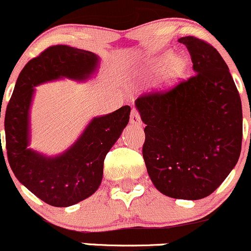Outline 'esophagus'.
<instances>
[{"label":"esophagus","instance_id":"1","mask_svg":"<svg viewBox=\"0 0 251 251\" xmlns=\"http://www.w3.org/2000/svg\"><path fill=\"white\" fill-rule=\"evenodd\" d=\"M130 123L132 124V125H142V120H141V117H139L138 112H137L136 109H132V112H131V117H130Z\"/></svg>","mask_w":251,"mask_h":251}]
</instances>
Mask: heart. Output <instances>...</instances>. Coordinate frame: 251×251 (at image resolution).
<instances>
[{
    "label": "heart",
    "instance_id": "1",
    "mask_svg": "<svg viewBox=\"0 0 251 251\" xmlns=\"http://www.w3.org/2000/svg\"><path fill=\"white\" fill-rule=\"evenodd\" d=\"M176 62L178 61H176V56L167 52V54L155 57V59H150L149 61L142 65L137 70L136 75L138 77V79H142V80H149V79L156 77L161 72L167 70L168 67H172Z\"/></svg>",
    "mask_w": 251,
    "mask_h": 251
}]
</instances>
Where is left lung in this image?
I'll return each instance as SVG.
<instances>
[{
  "instance_id": "8db88e82",
  "label": "left lung",
  "mask_w": 251,
  "mask_h": 251,
  "mask_svg": "<svg viewBox=\"0 0 251 251\" xmlns=\"http://www.w3.org/2000/svg\"><path fill=\"white\" fill-rule=\"evenodd\" d=\"M195 75L165 94L134 101L146 124L143 157L161 194L201 200L227 178L241 155L242 102L218 50L192 36L181 37Z\"/></svg>"
}]
</instances>
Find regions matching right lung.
<instances>
[{"instance_id": "add662e5", "label": "right lung", "mask_w": 251, "mask_h": 251, "mask_svg": "<svg viewBox=\"0 0 251 251\" xmlns=\"http://www.w3.org/2000/svg\"><path fill=\"white\" fill-rule=\"evenodd\" d=\"M100 63L99 55L88 50L50 47L26 63L7 105L4 131L10 168L26 189L54 207L75 204L100 188L105 155L128 124L131 107L124 105L109 114L94 117L75 143L60 154L47 155L30 148L36 86L61 79L90 80Z\"/></svg>"}]
</instances>
